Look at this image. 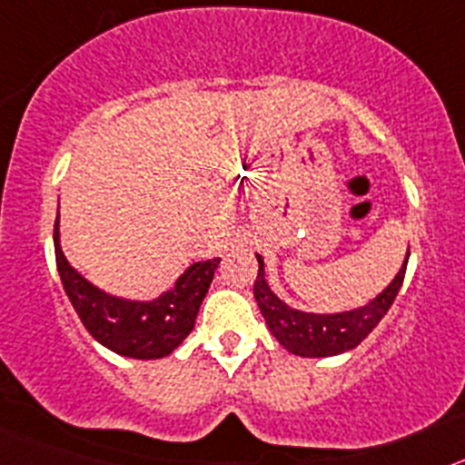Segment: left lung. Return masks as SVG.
I'll list each match as a JSON object with an SVG mask.
<instances>
[{"label":"left lung","instance_id":"left-lung-1","mask_svg":"<svg viewBox=\"0 0 465 465\" xmlns=\"http://www.w3.org/2000/svg\"><path fill=\"white\" fill-rule=\"evenodd\" d=\"M256 258L258 277L253 282V295H256V302L261 307V314L265 316V323L282 347L289 349L291 354L307 356V359L335 356L359 347L371 335L372 328L381 322V316L389 312V307L393 305V300L402 286V279H405V268H408V258H405L393 282L375 300H371L368 305L359 307V310L340 312V314H312V312L293 310L270 291L268 282H265L262 258Z\"/></svg>","mask_w":465,"mask_h":465}]
</instances>
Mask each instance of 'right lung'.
Masks as SVG:
<instances>
[{"instance_id":"add662e5","label":"right lung","mask_w":465,"mask_h":465,"mask_svg":"<svg viewBox=\"0 0 465 465\" xmlns=\"http://www.w3.org/2000/svg\"><path fill=\"white\" fill-rule=\"evenodd\" d=\"M60 221L55 219L53 242H55L57 272L69 295V302L84 322L85 331L106 349L130 359H163L172 354L193 331L197 312L203 305L213 270L221 258L193 262L191 268L176 279L174 289L160 298L139 302L109 295L81 277L64 258L60 249Z\"/></svg>"}]
</instances>
